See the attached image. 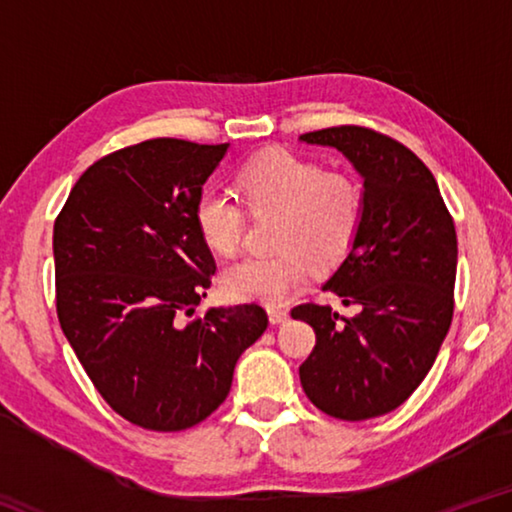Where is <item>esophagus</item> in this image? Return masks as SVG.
I'll use <instances>...</instances> for the list:
<instances>
[{
  "mask_svg": "<svg viewBox=\"0 0 512 512\" xmlns=\"http://www.w3.org/2000/svg\"><path fill=\"white\" fill-rule=\"evenodd\" d=\"M268 320H271L273 325H280V323H287L289 320V311L284 307H268Z\"/></svg>",
  "mask_w": 512,
  "mask_h": 512,
  "instance_id": "obj_1",
  "label": "esophagus"
}]
</instances>
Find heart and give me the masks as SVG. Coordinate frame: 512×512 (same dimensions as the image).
<instances>
[{"label":"heart","mask_w":512,"mask_h":512,"mask_svg":"<svg viewBox=\"0 0 512 512\" xmlns=\"http://www.w3.org/2000/svg\"><path fill=\"white\" fill-rule=\"evenodd\" d=\"M248 212L277 214L275 255H250L228 266L221 289L232 300L280 305L309 280V262L334 266L348 255L363 219V192L345 173L287 149H268L237 173ZM194 223L214 255H235L246 232L241 205L219 187H205L194 203Z\"/></svg>","instance_id":"1"}]
</instances>
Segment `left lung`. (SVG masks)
<instances>
[{
	"label": "left lung",
	"instance_id": "left-lung-1",
	"mask_svg": "<svg viewBox=\"0 0 512 512\" xmlns=\"http://www.w3.org/2000/svg\"><path fill=\"white\" fill-rule=\"evenodd\" d=\"M332 146L363 178V219L350 253L325 282L359 314L293 307L316 332L300 366L302 391L332 418H377L409 400L452 325L456 230L433 173L418 155L363 126L300 135Z\"/></svg>",
	"mask_w": 512,
	"mask_h": 512
}]
</instances>
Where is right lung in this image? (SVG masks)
<instances>
[{"mask_svg": "<svg viewBox=\"0 0 512 512\" xmlns=\"http://www.w3.org/2000/svg\"><path fill=\"white\" fill-rule=\"evenodd\" d=\"M228 146L158 137L119 149L76 180L54 223L60 327L103 400L137 427L203 422L268 325L255 302L191 317L216 271L194 203Z\"/></svg>", "mask_w": 512, "mask_h": 512, "instance_id": "1", "label": "right lung"}]
</instances>
